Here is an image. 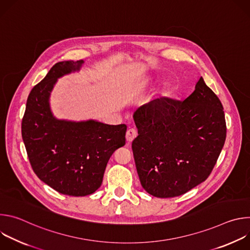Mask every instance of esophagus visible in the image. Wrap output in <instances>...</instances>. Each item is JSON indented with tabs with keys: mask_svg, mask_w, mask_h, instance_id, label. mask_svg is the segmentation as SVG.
Wrapping results in <instances>:
<instances>
[{
	"mask_svg": "<svg viewBox=\"0 0 250 250\" xmlns=\"http://www.w3.org/2000/svg\"><path fill=\"white\" fill-rule=\"evenodd\" d=\"M136 135H137L136 129H134V128H129V129L126 131L125 137H126V140H127L128 142H131V141L136 137Z\"/></svg>",
	"mask_w": 250,
	"mask_h": 250,
	"instance_id": "obj_1",
	"label": "esophagus"
}]
</instances>
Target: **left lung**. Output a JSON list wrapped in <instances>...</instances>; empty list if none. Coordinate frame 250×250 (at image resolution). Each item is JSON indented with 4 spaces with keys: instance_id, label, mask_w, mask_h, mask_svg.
<instances>
[{
    "instance_id": "obj_1",
    "label": "left lung",
    "mask_w": 250,
    "mask_h": 250,
    "mask_svg": "<svg viewBox=\"0 0 250 250\" xmlns=\"http://www.w3.org/2000/svg\"><path fill=\"white\" fill-rule=\"evenodd\" d=\"M131 148L141 186L157 198L183 195L204 182L225 145L223 104L201 77L184 101L155 99L138 108Z\"/></svg>"
}]
</instances>
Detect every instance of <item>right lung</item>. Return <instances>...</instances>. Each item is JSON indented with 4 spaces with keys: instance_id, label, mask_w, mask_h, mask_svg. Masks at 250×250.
Masks as SVG:
<instances>
[{
    "instance_id": "1",
    "label": "right lung",
    "mask_w": 250,
    "mask_h": 250,
    "mask_svg": "<svg viewBox=\"0 0 250 250\" xmlns=\"http://www.w3.org/2000/svg\"><path fill=\"white\" fill-rule=\"evenodd\" d=\"M83 60L61 61L30 91L21 122V135L33 172L60 194L83 197L103 182L112 154L125 145V125L95 121L56 120L49 108L57 78L79 70Z\"/></svg>"
}]
</instances>
